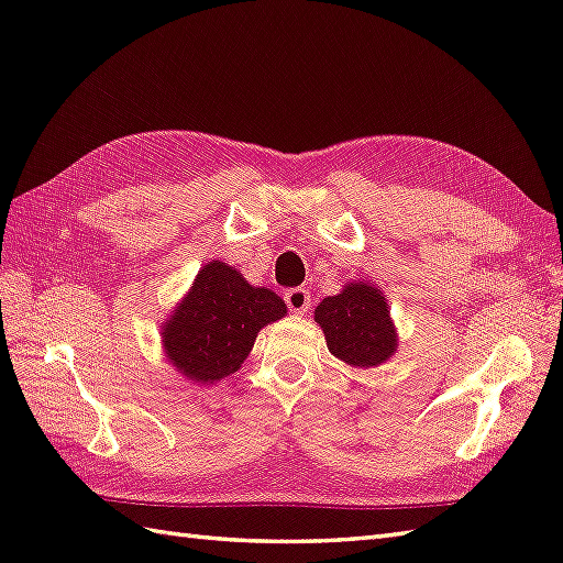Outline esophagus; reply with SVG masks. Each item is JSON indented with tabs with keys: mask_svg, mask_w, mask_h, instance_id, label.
Returning <instances> with one entry per match:
<instances>
[{
	"mask_svg": "<svg viewBox=\"0 0 563 563\" xmlns=\"http://www.w3.org/2000/svg\"><path fill=\"white\" fill-rule=\"evenodd\" d=\"M284 300L291 312H306L310 308V291L303 289V286H296V289L284 294Z\"/></svg>",
	"mask_w": 563,
	"mask_h": 563,
	"instance_id": "34e87169",
	"label": "esophagus"
}]
</instances>
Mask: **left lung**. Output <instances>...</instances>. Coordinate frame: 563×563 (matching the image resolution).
I'll list each match as a JSON object with an SVG mask.
<instances>
[{
  "label": "left lung",
  "mask_w": 563,
  "mask_h": 563,
  "mask_svg": "<svg viewBox=\"0 0 563 563\" xmlns=\"http://www.w3.org/2000/svg\"><path fill=\"white\" fill-rule=\"evenodd\" d=\"M314 322L329 351L349 365L373 367L396 351L387 300L375 286L349 284L339 296H327L314 310Z\"/></svg>",
  "instance_id": "8db88e82"
}]
</instances>
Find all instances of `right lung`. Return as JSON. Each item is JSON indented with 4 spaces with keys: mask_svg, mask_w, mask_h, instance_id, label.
Instances as JSON below:
<instances>
[{
    "mask_svg": "<svg viewBox=\"0 0 563 563\" xmlns=\"http://www.w3.org/2000/svg\"><path fill=\"white\" fill-rule=\"evenodd\" d=\"M286 314L269 289H255L224 263L205 265L194 289L164 324L169 361L190 379L214 382L234 373L265 324Z\"/></svg>",
    "mask_w": 563,
    "mask_h": 563,
    "instance_id": "add662e5",
    "label": "right lung"
}]
</instances>
